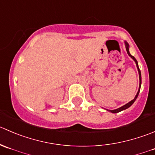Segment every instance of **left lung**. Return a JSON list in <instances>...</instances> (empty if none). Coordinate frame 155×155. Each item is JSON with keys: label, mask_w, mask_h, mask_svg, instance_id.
Masks as SVG:
<instances>
[{"label": "left lung", "mask_w": 155, "mask_h": 155, "mask_svg": "<svg viewBox=\"0 0 155 155\" xmlns=\"http://www.w3.org/2000/svg\"><path fill=\"white\" fill-rule=\"evenodd\" d=\"M124 44H125V47H126V50H127V54L129 55V56H130V57H131L132 59H133V60H134V62H136V67H137L138 71H139V90H138L137 93H136V96H135V98H134V99H133V100H131V101H130V102H128V103H127L126 105H123V106L120 107V108H117V109H114V110H108V109H106L107 111H110V112H111V113H118V112H120V111H124V110L127 109V108H129V107L131 106V105H133V103H134V102H135V101H136V99H137L138 96H139V91H140V87H141V84H142V77H141V71H140V70H139V65H138V62H137V60H136V59H135V57H134V56H132V55L130 54V51H129V47H130V46H129V44H128V43L127 42V41H124Z\"/></svg>", "instance_id": "8db88e82"}]
</instances>
